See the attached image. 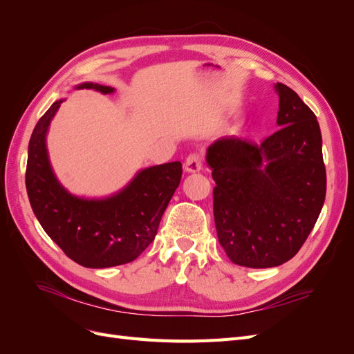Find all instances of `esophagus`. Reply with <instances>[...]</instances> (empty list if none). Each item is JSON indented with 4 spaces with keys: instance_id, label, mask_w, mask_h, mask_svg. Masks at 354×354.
<instances>
[{
    "instance_id": "obj_1",
    "label": "esophagus",
    "mask_w": 354,
    "mask_h": 354,
    "mask_svg": "<svg viewBox=\"0 0 354 354\" xmlns=\"http://www.w3.org/2000/svg\"><path fill=\"white\" fill-rule=\"evenodd\" d=\"M202 169V156L198 153H192L185 160V171L186 173H199Z\"/></svg>"
}]
</instances>
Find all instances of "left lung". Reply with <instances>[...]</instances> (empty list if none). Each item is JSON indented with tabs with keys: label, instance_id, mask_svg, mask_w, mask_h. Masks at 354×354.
Listing matches in <instances>:
<instances>
[{
	"label": "left lung",
	"instance_id": "left-lung-1",
	"mask_svg": "<svg viewBox=\"0 0 354 354\" xmlns=\"http://www.w3.org/2000/svg\"><path fill=\"white\" fill-rule=\"evenodd\" d=\"M279 130L261 145L234 136L207 149L212 169L214 220L220 245L243 267L267 269L291 260L315 227L326 195L322 134L316 115L286 85Z\"/></svg>",
	"mask_w": 354,
	"mask_h": 354
}]
</instances>
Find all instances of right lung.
Here are the masks:
<instances>
[{
  "label": "right lung",
  "instance_id": "right-lung-1",
  "mask_svg": "<svg viewBox=\"0 0 354 354\" xmlns=\"http://www.w3.org/2000/svg\"><path fill=\"white\" fill-rule=\"evenodd\" d=\"M112 94L94 82L75 87ZM62 102L56 100L32 131L28 147L26 190L42 229L71 260L90 269L134 261L156 236L160 218L181 180V162L140 169L120 192L100 199L72 195L53 171L47 133Z\"/></svg>",
  "mask_w": 354,
  "mask_h": 354
}]
</instances>
